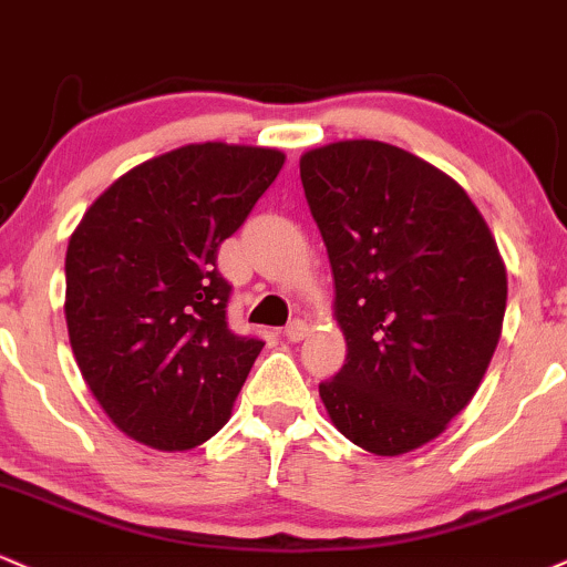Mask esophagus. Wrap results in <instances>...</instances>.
<instances>
[{
	"label": "esophagus",
	"mask_w": 567,
	"mask_h": 567,
	"mask_svg": "<svg viewBox=\"0 0 567 567\" xmlns=\"http://www.w3.org/2000/svg\"><path fill=\"white\" fill-rule=\"evenodd\" d=\"M284 337L289 339V342H302V339L308 337V323H305V321H291L284 329Z\"/></svg>",
	"instance_id": "obj_1"
}]
</instances>
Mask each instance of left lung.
I'll list each match as a JSON object with an SVG mask.
<instances>
[{"label": "left lung", "mask_w": 567, "mask_h": 567, "mask_svg": "<svg viewBox=\"0 0 567 567\" xmlns=\"http://www.w3.org/2000/svg\"><path fill=\"white\" fill-rule=\"evenodd\" d=\"M348 342L318 392L331 424L403 456L467 409L502 337L507 268L467 190L414 153L337 140L299 158Z\"/></svg>", "instance_id": "1"}]
</instances>
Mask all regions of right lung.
Returning <instances> with one entry per match:
<instances>
[{"instance_id":"obj_1","label":"right lung","mask_w":567,"mask_h":567,"mask_svg":"<svg viewBox=\"0 0 567 567\" xmlns=\"http://www.w3.org/2000/svg\"><path fill=\"white\" fill-rule=\"evenodd\" d=\"M284 162L262 145H183L132 166L71 233L63 308L73 358L132 441L188 451L230 419L262 342L228 329L217 249Z\"/></svg>"}]
</instances>
